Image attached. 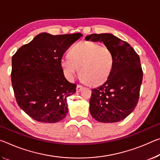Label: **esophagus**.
Listing matches in <instances>:
<instances>
[{
  "label": "esophagus",
  "instance_id": "obj_1",
  "mask_svg": "<svg viewBox=\"0 0 160 160\" xmlns=\"http://www.w3.org/2000/svg\"><path fill=\"white\" fill-rule=\"evenodd\" d=\"M83 88V86L81 85H77V88H76V90H77V92H80V91L82 90Z\"/></svg>",
  "mask_w": 160,
  "mask_h": 160
}]
</instances>
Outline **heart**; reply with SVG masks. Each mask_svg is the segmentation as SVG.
<instances>
[{
	"mask_svg": "<svg viewBox=\"0 0 160 160\" xmlns=\"http://www.w3.org/2000/svg\"><path fill=\"white\" fill-rule=\"evenodd\" d=\"M113 64L110 48L92 41L75 44L68 52V58L61 60L62 69L68 78H74L80 69L82 80L91 86L105 82L112 72Z\"/></svg>",
	"mask_w": 160,
	"mask_h": 160,
	"instance_id": "1",
	"label": "heart"
}]
</instances>
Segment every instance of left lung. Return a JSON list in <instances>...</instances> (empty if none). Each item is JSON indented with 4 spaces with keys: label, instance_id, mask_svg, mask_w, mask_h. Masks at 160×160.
<instances>
[{
    "label": "left lung",
    "instance_id": "8db88e82",
    "mask_svg": "<svg viewBox=\"0 0 160 160\" xmlns=\"http://www.w3.org/2000/svg\"><path fill=\"white\" fill-rule=\"evenodd\" d=\"M87 40L104 42L114 56L110 77L92 90L91 115L100 122L121 121L135 110L139 100L143 77L139 55L130 44L112 34H91Z\"/></svg>",
    "mask_w": 160,
    "mask_h": 160
}]
</instances>
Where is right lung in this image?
<instances>
[{"instance_id": "obj_1", "label": "right lung", "mask_w": 160, "mask_h": 160, "mask_svg": "<svg viewBox=\"0 0 160 160\" xmlns=\"http://www.w3.org/2000/svg\"><path fill=\"white\" fill-rule=\"evenodd\" d=\"M82 35L42 32L12 55L11 76L16 102L33 120L55 123L67 115L66 98L75 92L77 85L65 78L61 60Z\"/></svg>"}]
</instances>
